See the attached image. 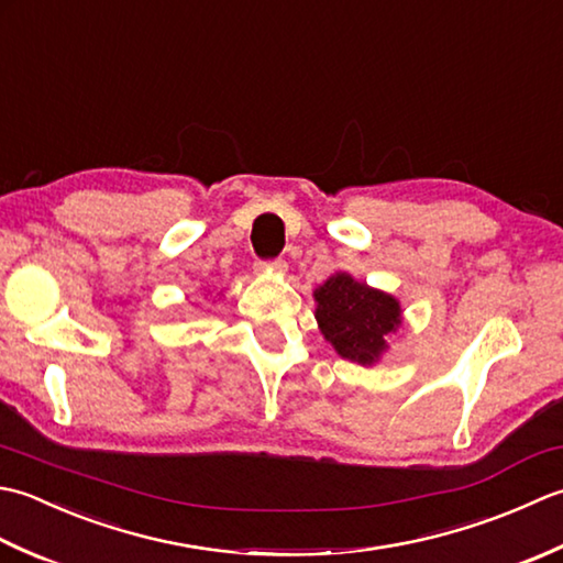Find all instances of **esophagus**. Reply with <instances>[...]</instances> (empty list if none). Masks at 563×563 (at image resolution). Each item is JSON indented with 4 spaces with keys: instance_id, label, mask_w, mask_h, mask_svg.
Masks as SVG:
<instances>
[{
    "instance_id": "obj_1",
    "label": "esophagus",
    "mask_w": 563,
    "mask_h": 563,
    "mask_svg": "<svg viewBox=\"0 0 563 563\" xmlns=\"http://www.w3.org/2000/svg\"><path fill=\"white\" fill-rule=\"evenodd\" d=\"M260 267H267L272 272H286V260L277 257V260H267V262H260Z\"/></svg>"
}]
</instances>
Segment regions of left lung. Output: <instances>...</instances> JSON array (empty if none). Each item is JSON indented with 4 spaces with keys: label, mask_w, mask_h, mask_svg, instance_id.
Wrapping results in <instances>:
<instances>
[{
    "label": "left lung",
    "mask_w": 563,
    "mask_h": 563,
    "mask_svg": "<svg viewBox=\"0 0 563 563\" xmlns=\"http://www.w3.org/2000/svg\"><path fill=\"white\" fill-rule=\"evenodd\" d=\"M318 325L340 357L372 364L386 350V335L400 323V306L394 296L335 274L316 289Z\"/></svg>",
    "instance_id": "obj_1"
}]
</instances>
